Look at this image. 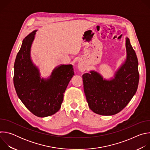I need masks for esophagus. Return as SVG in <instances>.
Returning <instances> with one entry per match:
<instances>
[{"label": "esophagus", "instance_id": "34e87169", "mask_svg": "<svg viewBox=\"0 0 150 150\" xmlns=\"http://www.w3.org/2000/svg\"><path fill=\"white\" fill-rule=\"evenodd\" d=\"M78 68L81 72H83L86 70V66H85V64L81 61H79V62L78 63Z\"/></svg>", "mask_w": 150, "mask_h": 150}]
</instances>
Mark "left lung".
I'll return each instance as SVG.
<instances>
[{
  "label": "left lung",
  "instance_id": "8db88e82",
  "mask_svg": "<svg viewBox=\"0 0 150 150\" xmlns=\"http://www.w3.org/2000/svg\"><path fill=\"white\" fill-rule=\"evenodd\" d=\"M127 59L116 72L115 79L103 80L97 72L82 75L83 90L90 109L104 116L113 115L122 110L137 92L139 75L138 62L129 39L126 38Z\"/></svg>",
  "mask_w": 150,
  "mask_h": 150
}]
</instances>
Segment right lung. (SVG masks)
I'll use <instances>...</instances> for the list:
<instances>
[{
    "label": "right lung",
    "mask_w": 150,
    "mask_h": 150,
    "mask_svg": "<svg viewBox=\"0 0 150 150\" xmlns=\"http://www.w3.org/2000/svg\"><path fill=\"white\" fill-rule=\"evenodd\" d=\"M35 31L23 40L15 64L13 83L16 94L26 108L35 116L46 117L60 108L68 85L74 75L71 65H63L53 73L50 79H40L38 69L30 59V47Z\"/></svg>",
    "instance_id": "1"
}]
</instances>
